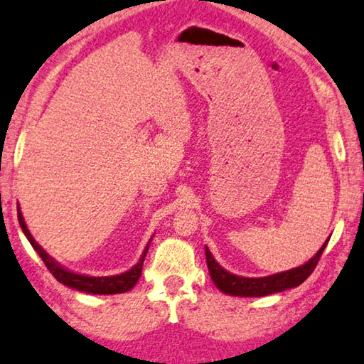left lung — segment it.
Returning a JSON list of instances; mask_svg holds the SVG:
<instances>
[{"label": "left lung", "instance_id": "8db88e82", "mask_svg": "<svg viewBox=\"0 0 364 364\" xmlns=\"http://www.w3.org/2000/svg\"><path fill=\"white\" fill-rule=\"evenodd\" d=\"M328 241L329 238L324 241V245L318 250L315 256L304 265L282 272V273H275V275H270V277H262V278H246V277L233 275V273L227 272L224 267L219 265V262L214 259L211 251H209V247L205 246L209 275H211V279L214 282L215 288L220 289L224 294H228V296L262 297V296L277 294V292L296 288V286L302 284L305 279L311 275V272L315 270V267L318 264V260H320L324 247L328 245Z\"/></svg>", "mask_w": 364, "mask_h": 364}]
</instances>
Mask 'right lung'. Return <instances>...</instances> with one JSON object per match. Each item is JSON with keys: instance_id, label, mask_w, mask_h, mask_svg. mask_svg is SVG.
I'll return each mask as SVG.
<instances>
[{"instance_id": "add662e5", "label": "right lung", "mask_w": 364, "mask_h": 364, "mask_svg": "<svg viewBox=\"0 0 364 364\" xmlns=\"http://www.w3.org/2000/svg\"><path fill=\"white\" fill-rule=\"evenodd\" d=\"M17 219H18V224H21L23 235L30 241V245L33 246V250L38 252V256L41 257L44 265L48 267V270L53 273L57 282L68 286V288L81 291V292H87V294H121V292H127L129 289H132L134 286H136L140 275H142V265L145 260V254L149 251L151 238L149 241V245L145 246L139 262L134 265L132 269L113 277H89V275H80V273H75L72 270L65 269V267H62L59 262H55V260L36 243L35 238L31 237V233L27 228V224H25L23 220L21 208L18 206H17Z\"/></svg>"}]
</instances>
